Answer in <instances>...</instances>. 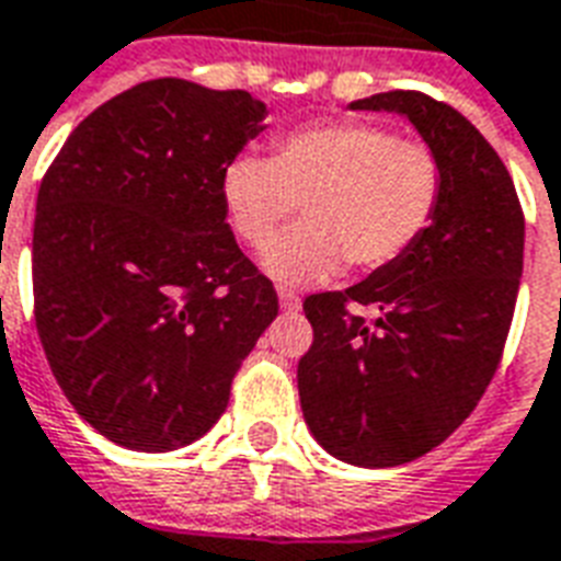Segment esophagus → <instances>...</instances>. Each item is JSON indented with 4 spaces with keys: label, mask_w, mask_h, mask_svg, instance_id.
I'll list each match as a JSON object with an SVG mask.
<instances>
[{
    "label": "esophagus",
    "mask_w": 561,
    "mask_h": 561,
    "mask_svg": "<svg viewBox=\"0 0 561 561\" xmlns=\"http://www.w3.org/2000/svg\"><path fill=\"white\" fill-rule=\"evenodd\" d=\"M299 306H302V302H299V297L294 294V290L279 288V309L282 311H299Z\"/></svg>",
    "instance_id": "obj_1"
}]
</instances>
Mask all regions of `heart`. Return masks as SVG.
<instances>
[{
	"label": "heart",
	"mask_w": 561,
	"mask_h": 561,
	"mask_svg": "<svg viewBox=\"0 0 561 561\" xmlns=\"http://www.w3.org/2000/svg\"><path fill=\"white\" fill-rule=\"evenodd\" d=\"M444 194L442 158L374 123H318L273 140V156H234L220 199L234 234L264 247L302 203L306 224L264 250L271 279L294 288L329 282L353 264L382 271L433 226Z\"/></svg>",
	"instance_id": "obj_1"
}]
</instances>
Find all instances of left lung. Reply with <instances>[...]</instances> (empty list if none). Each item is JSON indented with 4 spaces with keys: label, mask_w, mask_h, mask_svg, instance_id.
I'll list each match as a JSON object with an SVG mask.
<instances>
[{
    "label": "left lung",
    "mask_w": 561,
    "mask_h": 561,
    "mask_svg": "<svg viewBox=\"0 0 561 561\" xmlns=\"http://www.w3.org/2000/svg\"><path fill=\"white\" fill-rule=\"evenodd\" d=\"M350 108L403 114L442 158L444 194L403 259L306 297L314 341L297 367L299 405L335 459L394 468L450 438L485 394L518 299L524 211L506 164L450 105L391 91ZM350 305H374L377 318Z\"/></svg>",
    "instance_id": "8db88e82"
}]
</instances>
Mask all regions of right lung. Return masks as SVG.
Instances as JSON below:
<instances>
[{"instance_id":"1","label":"right lung","mask_w":561,"mask_h":561,"mask_svg":"<svg viewBox=\"0 0 561 561\" xmlns=\"http://www.w3.org/2000/svg\"><path fill=\"white\" fill-rule=\"evenodd\" d=\"M264 114L247 91L144 81L81 119L43 176L37 335L72 409L119 447L203 438L279 314L220 199L224 167Z\"/></svg>"}]
</instances>
